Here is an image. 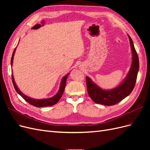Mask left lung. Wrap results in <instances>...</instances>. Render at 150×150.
I'll return each mask as SVG.
<instances>
[{
  "label": "left lung",
  "mask_w": 150,
  "mask_h": 150,
  "mask_svg": "<svg viewBox=\"0 0 150 150\" xmlns=\"http://www.w3.org/2000/svg\"><path fill=\"white\" fill-rule=\"evenodd\" d=\"M128 36L132 53V62L128 74L118 86L111 89H104L93 82L89 77L86 76L88 94L96 103L105 106L114 105L129 96L134 89L139 71V59L133 40L128 34Z\"/></svg>",
  "instance_id": "1"
}]
</instances>
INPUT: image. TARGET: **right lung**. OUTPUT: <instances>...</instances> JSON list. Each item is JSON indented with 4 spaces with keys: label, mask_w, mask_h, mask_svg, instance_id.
I'll list each match as a JSON object with an SVG mask.
<instances>
[{
    "label": "right lung",
    "mask_w": 150,
    "mask_h": 150,
    "mask_svg": "<svg viewBox=\"0 0 150 150\" xmlns=\"http://www.w3.org/2000/svg\"><path fill=\"white\" fill-rule=\"evenodd\" d=\"M16 51V47L15 48L14 51L13 52L12 56V58H11V66H12L13 64V56H14L15 54V52ZM69 74V73H67V74H66L61 79V83H60V86H59V89L57 93L53 96L52 97L49 98H45V99H34V98H32L30 97H29L28 96H26L24 93H22L20 89L18 88L14 80V78H13V74H12V83L13 84V86H14V88L16 90V91L17 92V93L19 94L20 96H22V98H24L25 100L29 103V104H30L31 105H33L35 107H38V108H41V107H45V106H53L54 104H56V103H57V102L59 101L60 98H61L62 95L64 93V88L66 87V81H67V78Z\"/></svg>",
    "instance_id": "add662e5"
}]
</instances>
